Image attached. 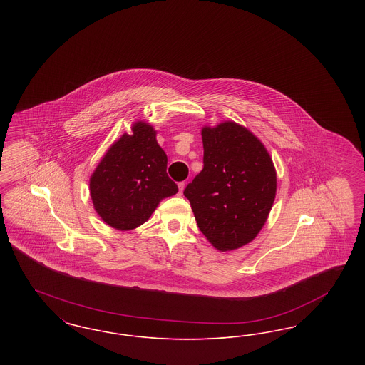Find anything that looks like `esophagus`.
Listing matches in <instances>:
<instances>
[{"instance_id": "1", "label": "esophagus", "mask_w": 365, "mask_h": 365, "mask_svg": "<svg viewBox=\"0 0 365 365\" xmlns=\"http://www.w3.org/2000/svg\"><path fill=\"white\" fill-rule=\"evenodd\" d=\"M178 187H179V192H183V190H185V182H179Z\"/></svg>"}]
</instances>
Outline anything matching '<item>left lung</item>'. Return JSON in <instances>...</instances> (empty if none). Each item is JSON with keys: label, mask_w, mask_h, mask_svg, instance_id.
I'll return each instance as SVG.
<instances>
[{"label": "left lung", "mask_w": 365, "mask_h": 365, "mask_svg": "<svg viewBox=\"0 0 365 365\" xmlns=\"http://www.w3.org/2000/svg\"><path fill=\"white\" fill-rule=\"evenodd\" d=\"M204 168L183 191L201 232L217 250L252 242L277 194V171L260 139L235 122L204 127Z\"/></svg>", "instance_id": "obj_1"}]
</instances>
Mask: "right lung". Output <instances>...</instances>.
I'll return each mask as SVG.
<instances>
[{"instance_id":"1","label":"right lung","mask_w":365,"mask_h":365,"mask_svg":"<svg viewBox=\"0 0 365 365\" xmlns=\"http://www.w3.org/2000/svg\"><path fill=\"white\" fill-rule=\"evenodd\" d=\"M105 153L90 178L96 212L108 226L128 231L143 225L163 198L178 192L167 175V155L148 123L133 125Z\"/></svg>"}]
</instances>
